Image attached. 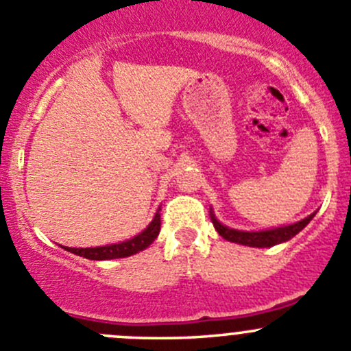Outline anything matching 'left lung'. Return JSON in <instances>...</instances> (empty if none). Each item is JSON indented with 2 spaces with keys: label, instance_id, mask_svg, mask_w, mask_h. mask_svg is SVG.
<instances>
[{
  "label": "left lung",
  "instance_id": "left-lung-1",
  "mask_svg": "<svg viewBox=\"0 0 351 351\" xmlns=\"http://www.w3.org/2000/svg\"><path fill=\"white\" fill-rule=\"evenodd\" d=\"M315 217V212L310 213L305 219L298 220L295 223H289V226H281V228H272V229H263V231H239V229H232L223 226L222 222H219L213 213V210L210 208V219H212L213 228L215 231L222 236L223 239H228L231 243H238L243 246H252V248H270L274 245H281V243L289 241L291 238H295L306 223Z\"/></svg>",
  "mask_w": 351,
  "mask_h": 351
}]
</instances>
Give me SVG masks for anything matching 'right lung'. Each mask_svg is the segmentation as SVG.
<instances>
[{"label": "right lung", "mask_w": 351, "mask_h": 351, "mask_svg": "<svg viewBox=\"0 0 351 351\" xmlns=\"http://www.w3.org/2000/svg\"><path fill=\"white\" fill-rule=\"evenodd\" d=\"M160 232V208L156 210L155 217L152 222L148 223V228L136 234L134 238L125 239L122 243H113V245L106 246H96V248H69V246H62L66 252L73 253V255L84 256L89 260H113V258H125V256L136 255V253L143 252L148 248L153 241L156 239Z\"/></svg>", "instance_id": "add662e5"}]
</instances>
